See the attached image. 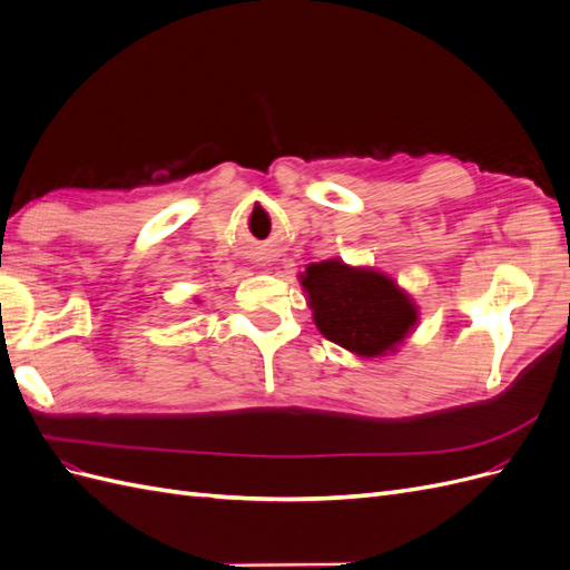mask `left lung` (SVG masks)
Instances as JSON below:
<instances>
[{
    "instance_id": "obj_1",
    "label": "left lung",
    "mask_w": 570,
    "mask_h": 570,
    "mask_svg": "<svg viewBox=\"0 0 570 570\" xmlns=\"http://www.w3.org/2000/svg\"><path fill=\"white\" fill-rule=\"evenodd\" d=\"M314 323L325 340L375 358L394 354L419 325V304L390 275L333 256L299 273Z\"/></svg>"
}]
</instances>
